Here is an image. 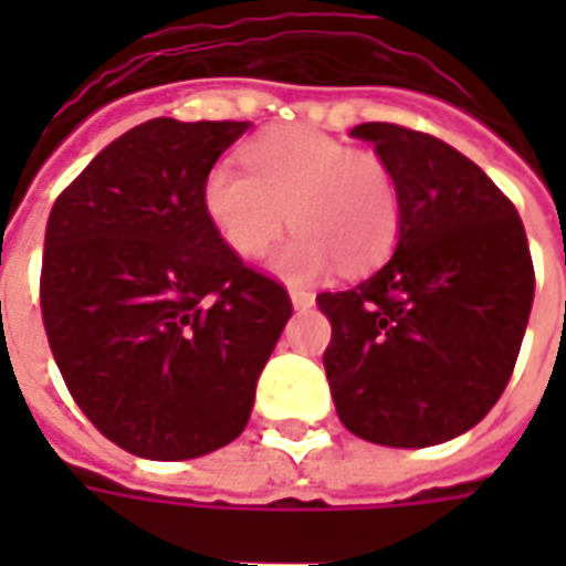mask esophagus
<instances>
[{"label":"esophagus","mask_w":566,"mask_h":566,"mask_svg":"<svg viewBox=\"0 0 566 566\" xmlns=\"http://www.w3.org/2000/svg\"><path fill=\"white\" fill-rule=\"evenodd\" d=\"M291 303H294V308H308L312 303H315V294L300 291V287H291Z\"/></svg>","instance_id":"34e87169"}]
</instances>
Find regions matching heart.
<instances>
[{
    "label": "heart",
    "instance_id": "heart-1",
    "mask_svg": "<svg viewBox=\"0 0 566 566\" xmlns=\"http://www.w3.org/2000/svg\"><path fill=\"white\" fill-rule=\"evenodd\" d=\"M242 169L211 166L199 202L211 230L242 260H260L284 233L296 235L272 258L287 282H315L343 263L376 266L400 233V193L373 150H352L308 127H272L242 148Z\"/></svg>",
    "mask_w": 566,
    "mask_h": 566
}]
</instances>
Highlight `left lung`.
Returning <instances> with one entry per match:
<instances>
[{
    "instance_id": "8db88e82",
    "label": "left lung",
    "mask_w": 566,
    "mask_h": 566,
    "mask_svg": "<svg viewBox=\"0 0 566 566\" xmlns=\"http://www.w3.org/2000/svg\"><path fill=\"white\" fill-rule=\"evenodd\" d=\"M400 193L394 258L352 291L318 294L336 416L355 437L427 449L497 403L534 306L518 211L473 160L397 124H360Z\"/></svg>"
}]
</instances>
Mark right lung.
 Segmentation results:
<instances>
[{
    "label": "right lung",
    "instance_id": "obj_1",
    "mask_svg": "<svg viewBox=\"0 0 566 566\" xmlns=\"http://www.w3.org/2000/svg\"><path fill=\"white\" fill-rule=\"evenodd\" d=\"M248 127L145 120L99 150L48 218L42 318L56 367L93 427L136 458L190 461L233 442L294 315L199 202Z\"/></svg>",
    "mask_w": 566,
    "mask_h": 566
}]
</instances>
